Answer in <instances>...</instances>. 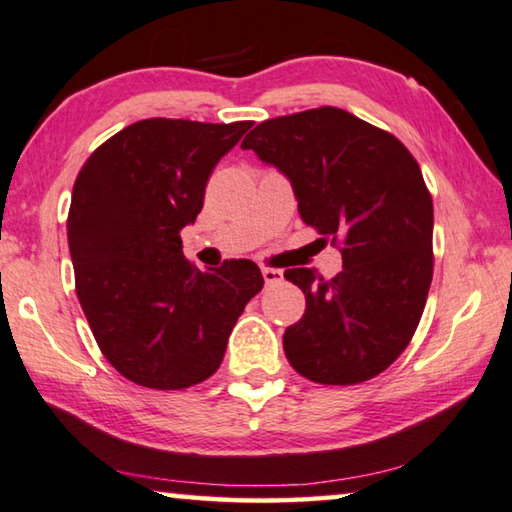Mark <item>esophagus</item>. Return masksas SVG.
<instances>
[{
  "mask_svg": "<svg viewBox=\"0 0 512 512\" xmlns=\"http://www.w3.org/2000/svg\"><path fill=\"white\" fill-rule=\"evenodd\" d=\"M261 274H263V279H265V284H279L281 279H284V272L281 270H274V268H261Z\"/></svg>",
  "mask_w": 512,
  "mask_h": 512,
  "instance_id": "34e87169",
  "label": "esophagus"
}]
</instances>
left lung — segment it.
<instances>
[{
	"instance_id": "8db88e82",
	"label": "left lung",
	"mask_w": 512,
	"mask_h": 512,
	"mask_svg": "<svg viewBox=\"0 0 512 512\" xmlns=\"http://www.w3.org/2000/svg\"><path fill=\"white\" fill-rule=\"evenodd\" d=\"M291 182L300 217L342 242L344 270H286L305 316L284 332L298 374L351 385L388 369L416 332L432 284V196L395 136L342 108H314L258 124L242 140Z\"/></svg>"
}]
</instances>
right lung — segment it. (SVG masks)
Instances as JSON below:
<instances>
[{
    "label": "right lung",
    "mask_w": 512,
    "mask_h": 512,
    "mask_svg": "<svg viewBox=\"0 0 512 512\" xmlns=\"http://www.w3.org/2000/svg\"><path fill=\"white\" fill-rule=\"evenodd\" d=\"M249 127L154 117L108 138L78 173L66 231L76 293L124 379L157 390L210 379L263 288L254 261L198 270L180 238L203 210L212 168Z\"/></svg>",
    "instance_id": "obj_1"
}]
</instances>
